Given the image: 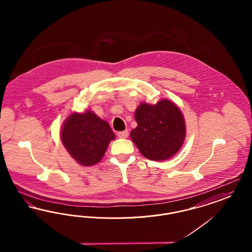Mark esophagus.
Listing matches in <instances>:
<instances>
[{
	"label": "esophagus",
	"mask_w": 252,
	"mask_h": 252,
	"mask_svg": "<svg viewBox=\"0 0 252 252\" xmlns=\"http://www.w3.org/2000/svg\"><path fill=\"white\" fill-rule=\"evenodd\" d=\"M128 136V131L127 130H124V131L118 132V137L121 139H126Z\"/></svg>",
	"instance_id": "obj_1"
}]
</instances>
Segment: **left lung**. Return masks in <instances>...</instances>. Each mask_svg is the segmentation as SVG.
<instances>
[{"label": "left lung", "instance_id": "left-lung-1", "mask_svg": "<svg viewBox=\"0 0 252 252\" xmlns=\"http://www.w3.org/2000/svg\"><path fill=\"white\" fill-rule=\"evenodd\" d=\"M138 126L130 133L131 140L143 156L152 160H164L174 156L185 139L183 115L167 99L156 105L141 104L135 111Z\"/></svg>", "mask_w": 252, "mask_h": 252}]
</instances>
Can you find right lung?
I'll return each mask as SVG.
<instances>
[{
    "mask_svg": "<svg viewBox=\"0 0 252 252\" xmlns=\"http://www.w3.org/2000/svg\"><path fill=\"white\" fill-rule=\"evenodd\" d=\"M115 138L106 121L92 111L72 113L65 121L61 140L70 155L81 165L98 163L106 153L109 142Z\"/></svg>",
    "mask_w": 252,
    "mask_h": 252,
    "instance_id": "add662e5",
    "label": "right lung"
}]
</instances>
